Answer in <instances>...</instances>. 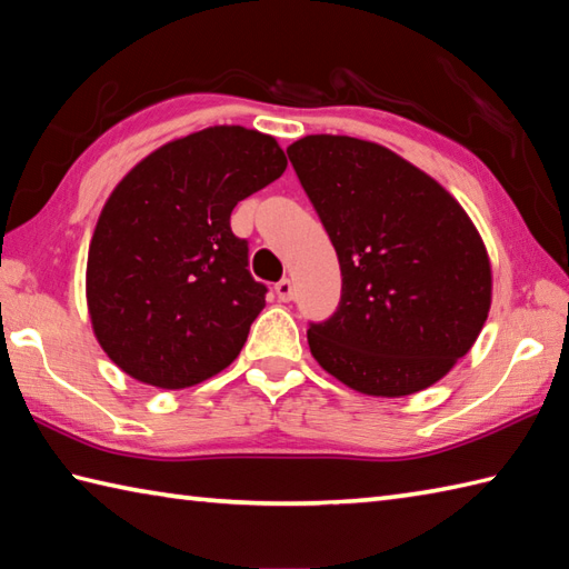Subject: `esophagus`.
I'll return each instance as SVG.
<instances>
[{
    "label": "esophagus",
    "mask_w": 569,
    "mask_h": 569,
    "mask_svg": "<svg viewBox=\"0 0 569 569\" xmlns=\"http://www.w3.org/2000/svg\"><path fill=\"white\" fill-rule=\"evenodd\" d=\"M274 295H277V299H280V301H292L295 299V284H292V280L277 282L274 284Z\"/></svg>",
    "instance_id": "obj_1"
}]
</instances>
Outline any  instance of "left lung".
Segmentation results:
<instances>
[{"label":"left lung","mask_w":569,"mask_h":569,"mask_svg":"<svg viewBox=\"0 0 569 569\" xmlns=\"http://www.w3.org/2000/svg\"><path fill=\"white\" fill-rule=\"evenodd\" d=\"M340 262V305L307 331L311 356L368 397L436 385L475 346L491 262L460 201L409 160L350 136L287 148Z\"/></svg>","instance_id":"8db88e82"}]
</instances>
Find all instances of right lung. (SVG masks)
Instances as JSON below:
<instances>
[{
    "mask_svg": "<svg viewBox=\"0 0 569 569\" xmlns=\"http://www.w3.org/2000/svg\"><path fill=\"white\" fill-rule=\"evenodd\" d=\"M284 168L272 136L209 126L123 174L97 219L84 280L94 338L119 370L184 389L238 358L268 289L248 272L231 211Z\"/></svg>",
    "mask_w": 569,
    "mask_h": 569,
    "instance_id": "right-lung-1",
    "label": "right lung"
}]
</instances>
